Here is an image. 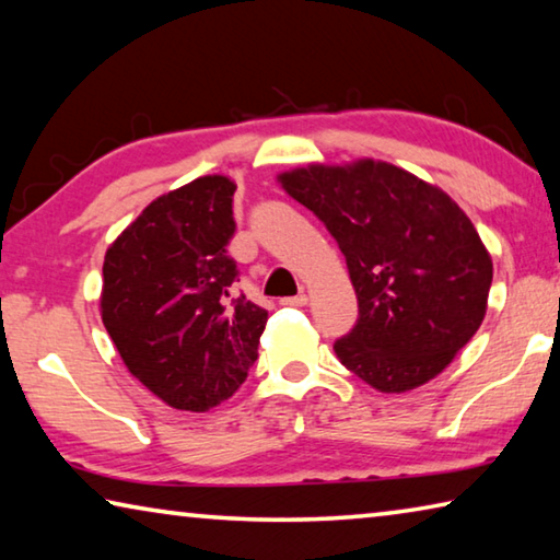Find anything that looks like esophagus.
Returning <instances> with one entry per match:
<instances>
[{
	"mask_svg": "<svg viewBox=\"0 0 560 560\" xmlns=\"http://www.w3.org/2000/svg\"><path fill=\"white\" fill-rule=\"evenodd\" d=\"M308 296L306 293H299V296H289V299H281V306H306Z\"/></svg>",
	"mask_w": 560,
	"mask_h": 560,
	"instance_id": "1",
	"label": "esophagus"
}]
</instances>
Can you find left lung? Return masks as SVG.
<instances>
[{
    "mask_svg": "<svg viewBox=\"0 0 560 560\" xmlns=\"http://www.w3.org/2000/svg\"><path fill=\"white\" fill-rule=\"evenodd\" d=\"M343 252L358 324L338 338L340 363L381 393L432 381L487 314L494 267L447 192L383 160L308 165L279 175Z\"/></svg>",
    "mask_w": 560,
    "mask_h": 560,
    "instance_id": "8db88e82",
    "label": "left lung"
}]
</instances>
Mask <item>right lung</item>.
Masks as SVG:
<instances>
[{
    "label": "right lung",
    "instance_id": "add662e5",
    "mask_svg": "<svg viewBox=\"0 0 560 560\" xmlns=\"http://www.w3.org/2000/svg\"><path fill=\"white\" fill-rule=\"evenodd\" d=\"M224 175L160 195L108 246L101 318L122 363L175 410L232 397L257 360L269 314L236 293V230Z\"/></svg>",
    "mask_w": 560,
    "mask_h": 560
}]
</instances>
